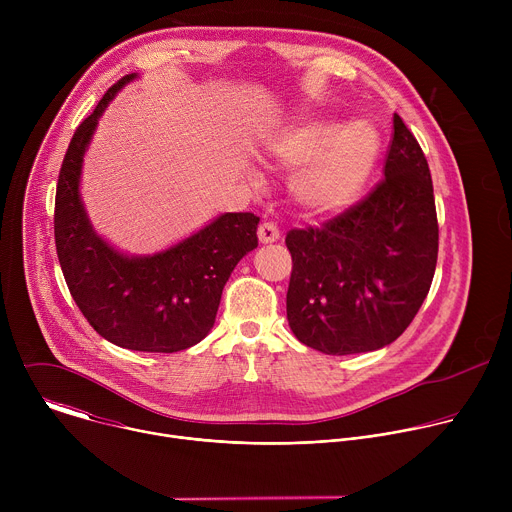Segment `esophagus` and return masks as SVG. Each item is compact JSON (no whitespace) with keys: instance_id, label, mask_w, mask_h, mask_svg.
Returning <instances> with one entry per match:
<instances>
[{"instance_id":"esophagus-1","label":"esophagus","mask_w":512,"mask_h":512,"mask_svg":"<svg viewBox=\"0 0 512 512\" xmlns=\"http://www.w3.org/2000/svg\"><path fill=\"white\" fill-rule=\"evenodd\" d=\"M257 237H259V241H261L263 245L275 243V241L279 239V229H277L273 223H263V225L259 227V231H257Z\"/></svg>"}]
</instances>
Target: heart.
<instances>
[{"instance_id": "1", "label": "heart", "mask_w": 512, "mask_h": 512, "mask_svg": "<svg viewBox=\"0 0 512 512\" xmlns=\"http://www.w3.org/2000/svg\"><path fill=\"white\" fill-rule=\"evenodd\" d=\"M269 156L289 170L298 168L291 196L310 214L326 216L362 196L381 156V137L367 121L306 119L275 135Z\"/></svg>"}]
</instances>
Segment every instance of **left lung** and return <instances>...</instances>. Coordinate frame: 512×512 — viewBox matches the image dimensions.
<instances>
[{
    "mask_svg": "<svg viewBox=\"0 0 512 512\" xmlns=\"http://www.w3.org/2000/svg\"><path fill=\"white\" fill-rule=\"evenodd\" d=\"M294 261L287 322L324 354L379 350L419 312L437 263V214L427 160L393 115L385 180L320 229L285 237Z\"/></svg>",
    "mask_w": 512,
    "mask_h": 512,
    "instance_id": "obj_1",
    "label": "left lung"
}]
</instances>
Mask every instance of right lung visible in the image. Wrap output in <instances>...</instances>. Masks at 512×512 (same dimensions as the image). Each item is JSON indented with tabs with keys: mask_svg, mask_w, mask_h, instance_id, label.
<instances>
[{
	"mask_svg": "<svg viewBox=\"0 0 512 512\" xmlns=\"http://www.w3.org/2000/svg\"><path fill=\"white\" fill-rule=\"evenodd\" d=\"M137 72L115 83L72 135L56 186L58 261L83 316L105 340L139 352H178L214 326L223 287L257 247L259 216L225 212L154 255H125L95 233L81 198L83 158L101 115Z\"/></svg>",
	"mask_w": 512,
	"mask_h": 512,
	"instance_id": "1",
	"label": "right lung"
}]
</instances>
